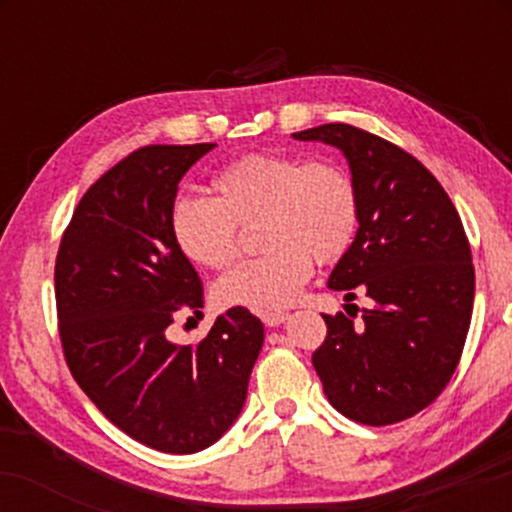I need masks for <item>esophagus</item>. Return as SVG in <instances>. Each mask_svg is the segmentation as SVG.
Masks as SVG:
<instances>
[{"mask_svg": "<svg viewBox=\"0 0 512 512\" xmlns=\"http://www.w3.org/2000/svg\"><path fill=\"white\" fill-rule=\"evenodd\" d=\"M260 317H262V322L267 327H279V325H284L286 317H289V315H286V313H262Z\"/></svg>", "mask_w": 512, "mask_h": 512, "instance_id": "34e87169", "label": "esophagus"}]
</instances>
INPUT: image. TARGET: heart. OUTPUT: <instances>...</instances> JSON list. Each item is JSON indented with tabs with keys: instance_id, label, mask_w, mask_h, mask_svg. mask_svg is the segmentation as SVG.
<instances>
[{
	"instance_id": "b5f03b06",
	"label": "heart",
	"mask_w": 512,
	"mask_h": 512,
	"mask_svg": "<svg viewBox=\"0 0 512 512\" xmlns=\"http://www.w3.org/2000/svg\"><path fill=\"white\" fill-rule=\"evenodd\" d=\"M211 190L214 199L180 197L170 209V236L182 255L199 267H228L238 255V226L257 221L267 250L216 281L214 298L226 308H289L313 274V257L339 260L361 221L354 178L327 158L240 156L216 173Z\"/></svg>"
}]
</instances>
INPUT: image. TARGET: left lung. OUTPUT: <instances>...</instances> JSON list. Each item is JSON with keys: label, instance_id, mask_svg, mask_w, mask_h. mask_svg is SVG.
Segmentation results:
<instances>
[{"label": "left lung", "instance_id": "obj_1", "mask_svg": "<svg viewBox=\"0 0 512 512\" xmlns=\"http://www.w3.org/2000/svg\"><path fill=\"white\" fill-rule=\"evenodd\" d=\"M337 146L361 199L351 248L327 286L366 291L363 320L322 315L313 354L330 404L351 421L387 426L419 414L450 383L474 305L469 240L448 192L424 163L363 129L332 122L293 134Z\"/></svg>", "mask_w": 512, "mask_h": 512}]
</instances>
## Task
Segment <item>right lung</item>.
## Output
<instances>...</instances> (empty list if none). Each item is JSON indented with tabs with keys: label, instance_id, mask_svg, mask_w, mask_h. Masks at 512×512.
I'll return each mask as SVG.
<instances>
[{
	"label": "right lung",
	"instance_id": "obj_1",
	"mask_svg": "<svg viewBox=\"0 0 512 512\" xmlns=\"http://www.w3.org/2000/svg\"><path fill=\"white\" fill-rule=\"evenodd\" d=\"M216 144H151L101 175L74 209L55 262L67 366L129 438L170 455L214 445L248 397L264 327L248 308L216 317L199 344L168 339L204 289L170 236L178 182Z\"/></svg>",
	"mask_w": 512,
	"mask_h": 512
}]
</instances>
